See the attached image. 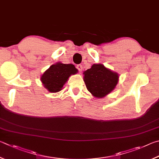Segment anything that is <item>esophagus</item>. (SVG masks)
Wrapping results in <instances>:
<instances>
[{
  "label": "esophagus",
  "mask_w": 159,
  "mask_h": 159,
  "mask_svg": "<svg viewBox=\"0 0 159 159\" xmlns=\"http://www.w3.org/2000/svg\"><path fill=\"white\" fill-rule=\"evenodd\" d=\"M76 68L78 70H79V72H82V65H80H80H77Z\"/></svg>",
  "instance_id": "34e87169"
}]
</instances>
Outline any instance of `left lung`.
<instances>
[{"label":"left lung","instance_id":"obj_1","mask_svg":"<svg viewBox=\"0 0 159 159\" xmlns=\"http://www.w3.org/2000/svg\"><path fill=\"white\" fill-rule=\"evenodd\" d=\"M88 91L97 98H102L113 91L118 82L119 75L102 64H93L83 72Z\"/></svg>","mask_w":159,"mask_h":159}]
</instances>
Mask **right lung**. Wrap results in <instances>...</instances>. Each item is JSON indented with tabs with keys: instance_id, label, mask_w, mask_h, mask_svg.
<instances>
[{
	"instance_id": "right-lung-1",
	"label": "right lung",
	"mask_w": 159,
	"mask_h": 159,
	"mask_svg": "<svg viewBox=\"0 0 159 159\" xmlns=\"http://www.w3.org/2000/svg\"><path fill=\"white\" fill-rule=\"evenodd\" d=\"M77 70L72 64L57 63L49 67L41 77L44 87L50 92H58L61 90L71 75L76 74Z\"/></svg>"
}]
</instances>
